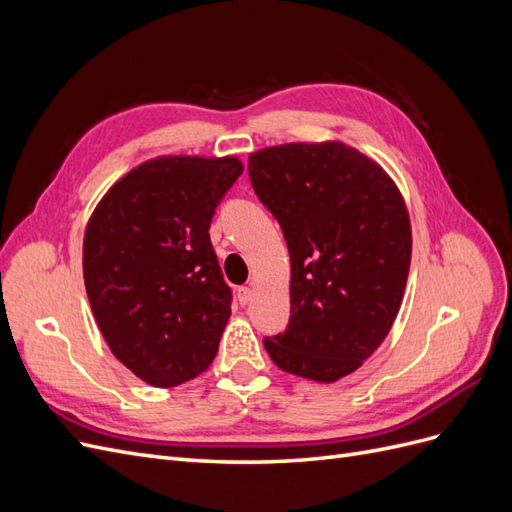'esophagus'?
Returning a JSON list of instances; mask_svg holds the SVG:
<instances>
[{
	"label": "esophagus",
	"mask_w": 512,
	"mask_h": 512,
	"mask_svg": "<svg viewBox=\"0 0 512 512\" xmlns=\"http://www.w3.org/2000/svg\"><path fill=\"white\" fill-rule=\"evenodd\" d=\"M252 288H247V286H241L239 290H237V299H239V303L241 305H247V303H250L252 301Z\"/></svg>",
	"instance_id": "1"
}]
</instances>
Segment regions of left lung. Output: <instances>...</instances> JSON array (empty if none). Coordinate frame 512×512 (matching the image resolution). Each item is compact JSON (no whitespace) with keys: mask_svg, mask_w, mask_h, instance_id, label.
Segmentation results:
<instances>
[{"mask_svg":"<svg viewBox=\"0 0 512 512\" xmlns=\"http://www.w3.org/2000/svg\"><path fill=\"white\" fill-rule=\"evenodd\" d=\"M247 170L290 254L288 327L262 344L288 374L335 382L374 354L404 299V198L376 162L342 143L269 147Z\"/></svg>","mask_w":512,"mask_h":512,"instance_id":"left-lung-1","label":"left lung"}]
</instances>
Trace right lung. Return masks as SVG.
Wrapping results in <instances>:
<instances>
[{"instance_id": "obj_1", "label": "right lung", "mask_w": 512, "mask_h": 512, "mask_svg": "<svg viewBox=\"0 0 512 512\" xmlns=\"http://www.w3.org/2000/svg\"><path fill=\"white\" fill-rule=\"evenodd\" d=\"M237 158H158L100 200L83 241L91 312L117 361L160 386L211 365L230 316L209 239L215 209L241 177Z\"/></svg>"}]
</instances>
